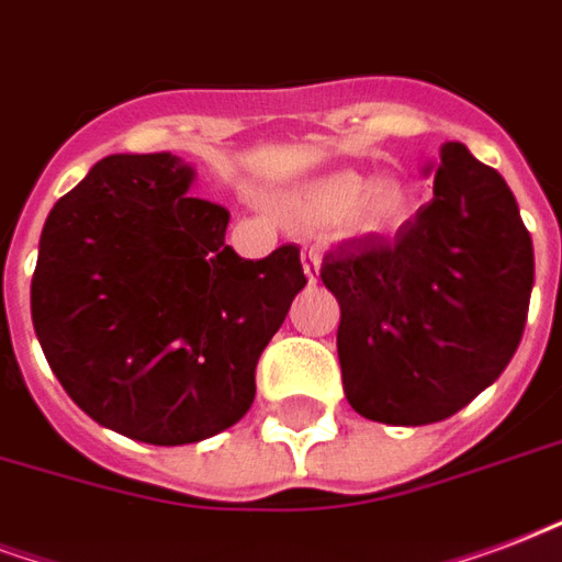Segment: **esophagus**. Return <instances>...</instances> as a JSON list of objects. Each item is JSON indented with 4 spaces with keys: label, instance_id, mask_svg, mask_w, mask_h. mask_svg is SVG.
<instances>
[{
    "label": "esophagus",
    "instance_id": "34e87169",
    "mask_svg": "<svg viewBox=\"0 0 562 562\" xmlns=\"http://www.w3.org/2000/svg\"><path fill=\"white\" fill-rule=\"evenodd\" d=\"M302 263H305L307 281L314 284L316 278H319V251H316V248H305V251H302Z\"/></svg>",
    "mask_w": 562,
    "mask_h": 562
}]
</instances>
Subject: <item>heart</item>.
Returning a JSON list of instances; mask_svg holds the SVG:
<instances>
[{
  "instance_id": "obj_1",
  "label": "heart",
  "mask_w": 562,
  "mask_h": 562,
  "mask_svg": "<svg viewBox=\"0 0 562 562\" xmlns=\"http://www.w3.org/2000/svg\"><path fill=\"white\" fill-rule=\"evenodd\" d=\"M406 204V189L396 180L367 186L358 175H331L296 195L290 213L302 225H335L352 213V222L361 231H382L403 218Z\"/></svg>"
}]
</instances>
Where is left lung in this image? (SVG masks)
Returning <instances> with one entry per match:
<instances>
[{"mask_svg": "<svg viewBox=\"0 0 562 562\" xmlns=\"http://www.w3.org/2000/svg\"><path fill=\"white\" fill-rule=\"evenodd\" d=\"M340 305L337 356L358 415L445 420L516 356L533 290V243L509 186L447 142L432 201L391 239H346L323 257Z\"/></svg>", "mask_w": 562, "mask_h": 562, "instance_id": "left-lung-1", "label": "left lung"}]
</instances>
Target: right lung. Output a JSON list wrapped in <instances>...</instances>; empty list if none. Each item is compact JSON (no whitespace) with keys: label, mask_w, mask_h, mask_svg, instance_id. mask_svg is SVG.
Returning <instances> with one entry per match:
<instances>
[{"label":"right lung","mask_w":562,"mask_h":562,"mask_svg":"<svg viewBox=\"0 0 562 562\" xmlns=\"http://www.w3.org/2000/svg\"><path fill=\"white\" fill-rule=\"evenodd\" d=\"M171 154H115L58 198L32 323L76 406L145 445H192L255 403L257 358L307 284L296 246L246 260Z\"/></svg>","instance_id":"1"}]
</instances>
